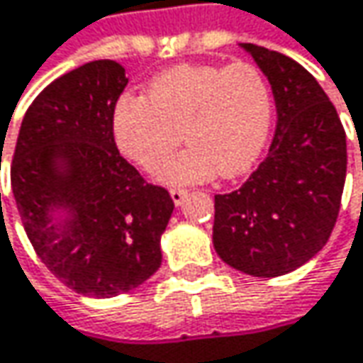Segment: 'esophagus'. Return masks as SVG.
Masks as SVG:
<instances>
[{"instance_id":"1","label":"esophagus","mask_w":363,"mask_h":363,"mask_svg":"<svg viewBox=\"0 0 363 363\" xmlns=\"http://www.w3.org/2000/svg\"><path fill=\"white\" fill-rule=\"evenodd\" d=\"M170 197H172V201H174L177 206H181L182 201H184V197H186V191H184V189H172V191H170Z\"/></svg>"}]
</instances>
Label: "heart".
Masks as SVG:
<instances>
[{
  "label": "heart",
  "mask_w": 363,
  "mask_h": 363,
  "mask_svg": "<svg viewBox=\"0 0 363 363\" xmlns=\"http://www.w3.org/2000/svg\"><path fill=\"white\" fill-rule=\"evenodd\" d=\"M272 114L270 84L253 64H182L157 74L147 97L116 99L112 137L143 170H155L184 137L191 145L157 172L162 182H203L218 172L233 179L262 155Z\"/></svg>",
  "instance_id": "obj_1"
}]
</instances>
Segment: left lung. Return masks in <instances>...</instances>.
I'll list each match as a JSON object with an SVG mask.
<instances>
[{
	"instance_id": "1",
	"label": "left lung",
	"mask_w": 363,
	"mask_h": 363,
	"mask_svg": "<svg viewBox=\"0 0 363 363\" xmlns=\"http://www.w3.org/2000/svg\"><path fill=\"white\" fill-rule=\"evenodd\" d=\"M241 48L272 84L277 133L247 182L214 197L216 253L249 277H282L326 245L345 186L347 139L324 89L295 60Z\"/></svg>"
}]
</instances>
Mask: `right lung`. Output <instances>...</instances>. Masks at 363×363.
<instances>
[{"mask_svg":"<svg viewBox=\"0 0 363 363\" xmlns=\"http://www.w3.org/2000/svg\"><path fill=\"white\" fill-rule=\"evenodd\" d=\"M128 83L95 60L48 84L22 118L12 191L26 237L50 272L86 297H116L160 268L174 210L116 147L112 110ZM6 139V137H4Z\"/></svg>","mask_w":363,"mask_h":363,"instance_id":"add662e5","label":"right lung"}]
</instances>
